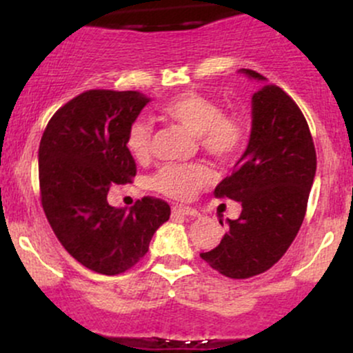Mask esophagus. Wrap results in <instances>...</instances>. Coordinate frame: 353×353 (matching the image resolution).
Segmentation results:
<instances>
[{
	"instance_id": "obj_1",
	"label": "esophagus",
	"mask_w": 353,
	"mask_h": 353,
	"mask_svg": "<svg viewBox=\"0 0 353 353\" xmlns=\"http://www.w3.org/2000/svg\"><path fill=\"white\" fill-rule=\"evenodd\" d=\"M172 214H179V216H189V217H199V212L196 209L188 208V205H174Z\"/></svg>"
}]
</instances>
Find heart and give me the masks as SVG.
<instances>
[{
  "label": "heart",
  "instance_id": "obj_1",
  "mask_svg": "<svg viewBox=\"0 0 353 353\" xmlns=\"http://www.w3.org/2000/svg\"><path fill=\"white\" fill-rule=\"evenodd\" d=\"M157 112L196 136L199 148L217 163H234L249 143V116L244 111L224 112L217 101L199 92L188 91L172 96L157 106ZM151 144V124L137 119L129 125L125 149L136 161L148 159ZM210 181L212 172L204 164H169L154 174L151 185L172 199L188 201Z\"/></svg>",
  "mask_w": 353,
  "mask_h": 353
}]
</instances>
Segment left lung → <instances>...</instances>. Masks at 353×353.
<instances>
[{
	"instance_id": "left-lung-1",
	"label": "left lung",
	"mask_w": 353,
	"mask_h": 353,
	"mask_svg": "<svg viewBox=\"0 0 353 353\" xmlns=\"http://www.w3.org/2000/svg\"><path fill=\"white\" fill-rule=\"evenodd\" d=\"M241 71L265 79L252 70ZM315 169L314 139L295 101L274 84L254 92L249 145L214 190L219 199L241 202L242 212L236 221L228 219L221 244L201 257L230 279L269 270L301 229Z\"/></svg>"
}]
</instances>
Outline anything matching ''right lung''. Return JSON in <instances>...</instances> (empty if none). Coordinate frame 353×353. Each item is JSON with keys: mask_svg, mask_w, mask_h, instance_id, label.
Returning <instances> with one entry per match:
<instances>
[{"mask_svg": "<svg viewBox=\"0 0 353 353\" xmlns=\"http://www.w3.org/2000/svg\"><path fill=\"white\" fill-rule=\"evenodd\" d=\"M148 103L137 91L89 89L54 112L39 143V192L48 222L61 245L98 274L134 267L171 216L168 202L149 196L129 212L108 204L109 189L136 176L125 134Z\"/></svg>", "mask_w": 353, "mask_h": 353, "instance_id": "obj_1", "label": "right lung"}]
</instances>
